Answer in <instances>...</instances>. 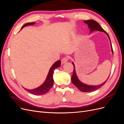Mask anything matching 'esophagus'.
Segmentation results:
<instances>
[{
	"label": "esophagus",
	"instance_id": "esophagus-1",
	"mask_svg": "<svg viewBox=\"0 0 124 124\" xmlns=\"http://www.w3.org/2000/svg\"><path fill=\"white\" fill-rule=\"evenodd\" d=\"M68 58H67V57H64L63 58L62 60V64H63V63H65L66 62H68Z\"/></svg>",
	"mask_w": 124,
	"mask_h": 124
}]
</instances>
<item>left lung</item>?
Listing matches in <instances>:
<instances>
[{
    "mask_svg": "<svg viewBox=\"0 0 124 124\" xmlns=\"http://www.w3.org/2000/svg\"><path fill=\"white\" fill-rule=\"evenodd\" d=\"M84 23L85 24H87L88 26V28L90 30V32L91 33L93 31H99L104 32L108 36V39L110 40V44H111V51H112V53L113 55V48H112V44L111 42V40L110 38V37L108 34V33L104 31V30L101 27L100 25L97 23V22L93 20H87V21H84ZM72 64L74 66V70H73V75L72 76V78H71V81H72V83L76 86V87L80 90V91L83 92H92L93 91H96L97 89H98V88H100L101 86H102L108 80V77L106 81H105L102 84H99V85H87L86 84L83 82H82L79 79L77 76V74L76 73V69H75V65L74 64L73 62H72Z\"/></svg>",
    "mask_w": 124,
    "mask_h": 124,
    "instance_id": "1",
    "label": "left lung"
}]
</instances>
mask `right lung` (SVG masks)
Returning a JSON list of instances; mask_svg holds the SVG:
<instances>
[{
	"label": "right lung",
	"instance_id": "right-lung-1",
	"mask_svg": "<svg viewBox=\"0 0 124 124\" xmlns=\"http://www.w3.org/2000/svg\"><path fill=\"white\" fill-rule=\"evenodd\" d=\"M35 24V22H32V23H28L24 24L23 26H22L21 29H23L24 27L28 25H33ZM61 65V61H58L56 62L52 66L51 68L50 69L49 72H48L47 77L46 78V80L44 82V83L40 85L39 87H37L36 88L32 89H29L25 88L24 87V88L29 93H32L33 95H44L45 93H47L49 90L52 88V86L54 84V80H53V74H54V70L57 68H58Z\"/></svg>",
	"mask_w": 124,
	"mask_h": 124
}]
</instances>
